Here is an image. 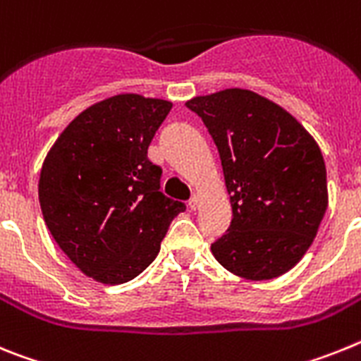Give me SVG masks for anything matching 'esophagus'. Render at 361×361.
<instances>
[{
    "label": "esophagus",
    "mask_w": 361,
    "mask_h": 361,
    "mask_svg": "<svg viewBox=\"0 0 361 361\" xmlns=\"http://www.w3.org/2000/svg\"><path fill=\"white\" fill-rule=\"evenodd\" d=\"M189 209H190V211H198V209H200V196H198V194H194L192 198H190Z\"/></svg>",
    "instance_id": "1"
}]
</instances>
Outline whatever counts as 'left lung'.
<instances>
[{"label": "left lung", "instance_id": "1", "mask_svg": "<svg viewBox=\"0 0 361 361\" xmlns=\"http://www.w3.org/2000/svg\"><path fill=\"white\" fill-rule=\"evenodd\" d=\"M218 147L233 221L212 255L245 280H272L296 265L327 211V171L318 143L271 99L225 89L185 103Z\"/></svg>", "mask_w": 361, "mask_h": 361}]
</instances>
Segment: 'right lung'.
<instances>
[{"label":"right lung","instance_id":"obj_1","mask_svg":"<svg viewBox=\"0 0 361 361\" xmlns=\"http://www.w3.org/2000/svg\"><path fill=\"white\" fill-rule=\"evenodd\" d=\"M171 109L167 99L116 94L78 114L43 161L37 194L47 227L68 259L99 283L142 274L185 211L159 192L161 169L147 158Z\"/></svg>","mask_w":361,"mask_h":361}]
</instances>
